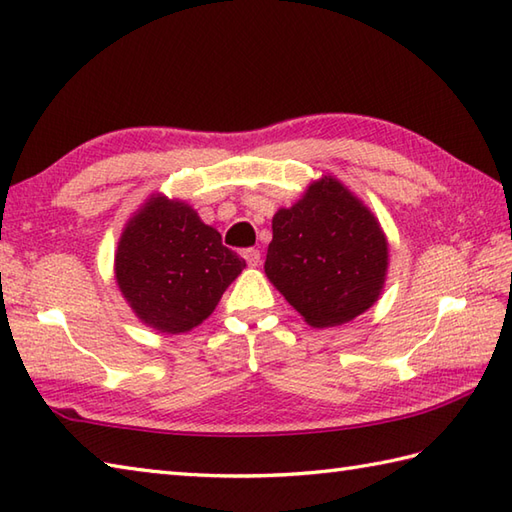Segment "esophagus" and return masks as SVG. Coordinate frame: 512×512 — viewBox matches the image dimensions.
<instances>
[{"label":"esophagus","mask_w":512,"mask_h":512,"mask_svg":"<svg viewBox=\"0 0 512 512\" xmlns=\"http://www.w3.org/2000/svg\"><path fill=\"white\" fill-rule=\"evenodd\" d=\"M242 255H244L246 264H248L250 268H255V266H259V262H262V253H259L257 248H246Z\"/></svg>","instance_id":"obj_1"}]
</instances>
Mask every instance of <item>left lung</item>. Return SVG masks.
Here are the masks:
<instances>
[{"mask_svg": "<svg viewBox=\"0 0 512 512\" xmlns=\"http://www.w3.org/2000/svg\"><path fill=\"white\" fill-rule=\"evenodd\" d=\"M389 244L378 217L334 176L273 217L266 277L310 328H334L378 301Z\"/></svg>", "mask_w": 512, "mask_h": 512, "instance_id": "1", "label": "left lung"}]
</instances>
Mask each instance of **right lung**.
Returning a JSON list of instances; mask_svg holds the SVG:
<instances>
[{"label":"right lung","mask_w":512,"mask_h":512,"mask_svg":"<svg viewBox=\"0 0 512 512\" xmlns=\"http://www.w3.org/2000/svg\"><path fill=\"white\" fill-rule=\"evenodd\" d=\"M246 262L182 200L154 193L129 217L114 255V277L136 317L165 334L211 317Z\"/></svg>","instance_id":"right-lung-1"}]
</instances>
